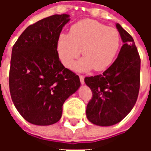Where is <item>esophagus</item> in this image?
<instances>
[{
  "label": "esophagus",
  "mask_w": 151,
  "mask_h": 151,
  "mask_svg": "<svg viewBox=\"0 0 151 151\" xmlns=\"http://www.w3.org/2000/svg\"><path fill=\"white\" fill-rule=\"evenodd\" d=\"M79 78H80V82L82 84H84L85 82H84V76L83 75H79Z\"/></svg>",
  "instance_id": "obj_1"
}]
</instances>
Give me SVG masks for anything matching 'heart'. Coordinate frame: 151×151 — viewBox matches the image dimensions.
Here are the masks:
<instances>
[{"instance_id":"obj_1","label":"heart","mask_w":151,"mask_h":151,"mask_svg":"<svg viewBox=\"0 0 151 151\" xmlns=\"http://www.w3.org/2000/svg\"><path fill=\"white\" fill-rule=\"evenodd\" d=\"M120 46V36L116 29L108 27L95 20L78 22L69 33H60L56 49L60 61L71 68L76 59L85 56L76 64L78 71H103L111 65Z\"/></svg>"}]
</instances>
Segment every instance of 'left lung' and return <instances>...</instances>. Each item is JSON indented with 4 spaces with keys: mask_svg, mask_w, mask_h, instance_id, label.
Returning a JSON list of instances; mask_svg holds the SVG:
<instances>
[{
    "mask_svg": "<svg viewBox=\"0 0 151 151\" xmlns=\"http://www.w3.org/2000/svg\"><path fill=\"white\" fill-rule=\"evenodd\" d=\"M123 41L116 60L103 74L86 77L92 99L86 106V117L92 124L110 126L119 123L136 104L140 88L141 59L133 37L117 23Z\"/></svg>",
    "mask_w": 151,
    "mask_h": 151,
    "instance_id": "obj_1",
    "label": "left lung"
}]
</instances>
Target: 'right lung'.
<instances>
[{
  "mask_svg": "<svg viewBox=\"0 0 151 151\" xmlns=\"http://www.w3.org/2000/svg\"><path fill=\"white\" fill-rule=\"evenodd\" d=\"M69 15L55 14L29 26L12 49L9 91L18 112L36 125L56 123L62 106L81 85L65 68L56 49L57 39Z\"/></svg>",
  "mask_w": 151,
  "mask_h": 151,
  "instance_id": "obj_1",
  "label": "right lung"
}]
</instances>
